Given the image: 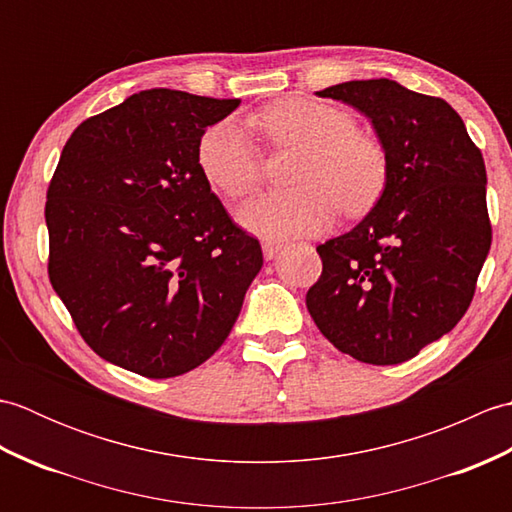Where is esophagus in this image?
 Returning <instances> with one entry per match:
<instances>
[{
  "instance_id": "esophagus-1",
  "label": "esophagus",
  "mask_w": 512,
  "mask_h": 512,
  "mask_svg": "<svg viewBox=\"0 0 512 512\" xmlns=\"http://www.w3.org/2000/svg\"><path fill=\"white\" fill-rule=\"evenodd\" d=\"M281 242H277V239H262V250H264V257L266 259H275L277 257V253L281 250Z\"/></svg>"
}]
</instances>
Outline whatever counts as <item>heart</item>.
Wrapping results in <instances>:
<instances>
[{"label":"heart","instance_id":"obj_1","mask_svg":"<svg viewBox=\"0 0 512 512\" xmlns=\"http://www.w3.org/2000/svg\"><path fill=\"white\" fill-rule=\"evenodd\" d=\"M277 147L299 149L295 191L257 195L237 209V220L259 235H312L332 226L339 209H372L387 182V156L376 138L358 132L354 118L328 103L286 99L250 116ZM198 162L215 191L242 198L262 182V158L248 129L224 118L204 132Z\"/></svg>","mask_w":512,"mask_h":512}]
</instances>
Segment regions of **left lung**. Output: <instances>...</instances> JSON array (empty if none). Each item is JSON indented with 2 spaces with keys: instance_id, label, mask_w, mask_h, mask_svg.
Wrapping results in <instances>:
<instances>
[{
  "instance_id": "8db88e82",
  "label": "left lung",
  "mask_w": 512,
  "mask_h": 512,
  "mask_svg": "<svg viewBox=\"0 0 512 512\" xmlns=\"http://www.w3.org/2000/svg\"><path fill=\"white\" fill-rule=\"evenodd\" d=\"M317 96L369 118L387 182L352 231L317 246L323 273L306 306L356 361H409L471 306L493 237L482 151L447 101L396 81H345Z\"/></svg>"
}]
</instances>
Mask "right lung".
Masks as SVG:
<instances>
[{
    "label": "right lung",
    "mask_w": 512,
    "mask_h": 512,
    "mask_svg": "<svg viewBox=\"0 0 512 512\" xmlns=\"http://www.w3.org/2000/svg\"><path fill=\"white\" fill-rule=\"evenodd\" d=\"M239 99L154 88L92 116L48 187V275L105 361L187 374L226 341L264 264L198 162L206 127Z\"/></svg>",
    "instance_id": "right-lung-1"
}]
</instances>
